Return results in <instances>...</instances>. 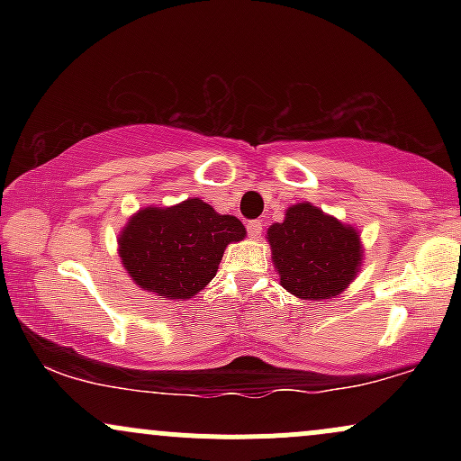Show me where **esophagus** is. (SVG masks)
<instances>
[{
  "instance_id": "1",
  "label": "esophagus",
  "mask_w": 461,
  "mask_h": 461,
  "mask_svg": "<svg viewBox=\"0 0 461 461\" xmlns=\"http://www.w3.org/2000/svg\"><path fill=\"white\" fill-rule=\"evenodd\" d=\"M247 231H249V238H253V240H260V238H262V221H249Z\"/></svg>"
}]
</instances>
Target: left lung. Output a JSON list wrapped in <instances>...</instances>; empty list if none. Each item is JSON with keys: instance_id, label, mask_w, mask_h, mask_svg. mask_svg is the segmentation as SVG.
<instances>
[{"instance_id": "8db88e82", "label": "left lung", "mask_w": 461, "mask_h": 461, "mask_svg": "<svg viewBox=\"0 0 461 461\" xmlns=\"http://www.w3.org/2000/svg\"><path fill=\"white\" fill-rule=\"evenodd\" d=\"M267 242L279 284L297 299L338 297L362 268L359 231L310 201L290 205L282 223L267 230Z\"/></svg>"}]
</instances>
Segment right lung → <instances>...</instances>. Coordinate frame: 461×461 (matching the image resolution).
<instances>
[{
  "label": "right lung",
  "instance_id": "right-lung-1",
  "mask_svg": "<svg viewBox=\"0 0 461 461\" xmlns=\"http://www.w3.org/2000/svg\"><path fill=\"white\" fill-rule=\"evenodd\" d=\"M245 236L236 216L219 214L203 199L188 197L131 214L116 238V251L139 288L167 301H186L212 282L225 247Z\"/></svg>",
  "mask_w": 461,
  "mask_h": 461
}]
</instances>
